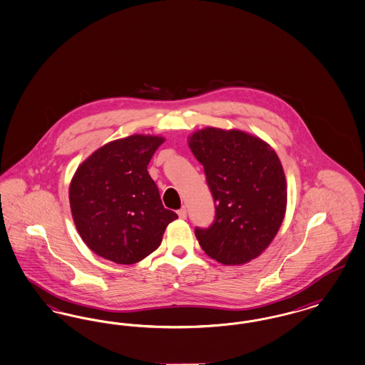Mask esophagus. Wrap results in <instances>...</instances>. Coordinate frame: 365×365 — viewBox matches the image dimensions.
<instances>
[{
	"instance_id": "34e87169",
	"label": "esophagus",
	"mask_w": 365,
	"mask_h": 365,
	"mask_svg": "<svg viewBox=\"0 0 365 365\" xmlns=\"http://www.w3.org/2000/svg\"><path fill=\"white\" fill-rule=\"evenodd\" d=\"M178 216H179V219L185 220L187 217V210L185 209V207H182V209H179L178 210Z\"/></svg>"
}]
</instances>
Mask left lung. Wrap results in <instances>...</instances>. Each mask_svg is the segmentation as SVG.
Instances as JSON below:
<instances>
[{
  "instance_id": "left-lung-1",
  "label": "left lung",
  "mask_w": 365,
  "mask_h": 365,
  "mask_svg": "<svg viewBox=\"0 0 365 365\" xmlns=\"http://www.w3.org/2000/svg\"><path fill=\"white\" fill-rule=\"evenodd\" d=\"M187 143L216 204L212 227L195 230L200 246L221 264L258 258L287 212V179L276 150L247 131L212 126L190 134Z\"/></svg>"
}]
</instances>
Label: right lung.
Segmentation results:
<instances>
[{"label":"right lung","instance_id":"obj_1","mask_svg":"<svg viewBox=\"0 0 365 365\" xmlns=\"http://www.w3.org/2000/svg\"><path fill=\"white\" fill-rule=\"evenodd\" d=\"M163 135L133 134L110 141L83 161L71 180L77 232L96 255L119 264L140 262L160 246L178 219L161 204L148 164Z\"/></svg>","mask_w":365,"mask_h":365}]
</instances>
